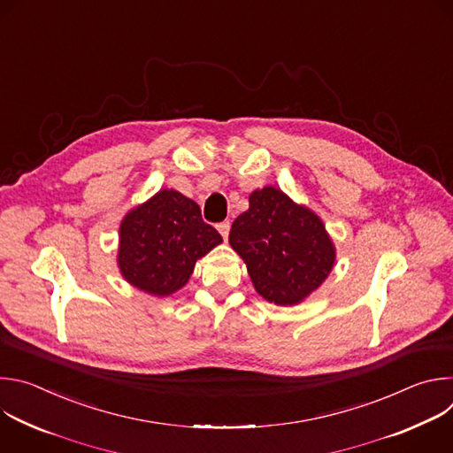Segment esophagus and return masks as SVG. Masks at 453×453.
<instances>
[{"label": "esophagus", "mask_w": 453, "mask_h": 453, "mask_svg": "<svg viewBox=\"0 0 453 453\" xmlns=\"http://www.w3.org/2000/svg\"><path fill=\"white\" fill-rule=\"evenodd\" d=\"M229 227H231L229 222H220V224L217 226V229H219V233L222 234L224 240H227V236H229Z\"/></svg>", "instance_id": "obj_1"}]
</instances>
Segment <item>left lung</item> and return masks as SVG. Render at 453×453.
Instances as JSON below:
<instances>
[{
	"label": "left lung",
	"instance_id": "left-lung-1",
	"mask_svg": "<svg viewBox=\"0 0 453 453\" xmlns=\"http://www.w3.org/2000/svg\"><path fill=\"white\" fill-rule=\"evenodd\" d=\"M229 243L254 290L280 306L303 303L326 281L337 257L320 217L274 186L250 193L249 210L231 226Z\"/></svg>",
	"mask_w": 453,
	"mask_h": 453
}]
</instances>
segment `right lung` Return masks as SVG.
Instances as JSON below:
<instances>
[{"label":"right lung","mask_w":453,"mask_h":453,"mask_svg":"<svg viewBox=\"0 0 453 453\" xmlns=\"http://www.w3.org/2000/svg\"><path fill=\"white\" fill-rule=\"evenodd\" d=\"M220 243L222 236L203 220L196 201L163 188L123 217L116 264L128 285L166 297L180 290L197 260Z\"/></svg>","instance_id":"obj_1"}]
</instances>
